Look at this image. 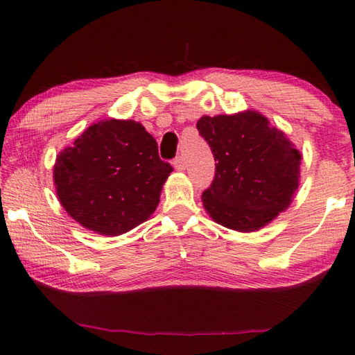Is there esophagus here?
Masks as SVG:
<instances>
[{"label":"esophagus","mask_w":355,"mask_h":355,"mask_svg":"<svg viewBox=\"0 0 355 355\" xmlns=\"http://www.w3.org/2000/svg\"><path fill=\"white\" fill-rule=\"evenodd\" d=\"M173 167H175L177 171H184L186 169V159H184V157L178 155L175 159H173Z\"/></svg>","instance_id":"1"}]
</instances>
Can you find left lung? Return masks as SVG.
Instances as JSON below:
<instances>
[{"label": "left lung", "instance_id": "left-lung-1", "mask_svg": "<svg viewBox=\"0 0 355 355\" xmlns=\"http://www.w3.org/2000/svg\"><path fill=\"white\" fill-rule=\"evenodd\" d=\"M200 137L216 161L205 209L223 227L250 233L284 211L298 189L301 155L256 112L203 116Z\"/></svg>", "mask_w": 355, "mask_h": 355}]
</instances>
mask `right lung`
I'll return each instance as SVG.
<instances>
[{
	"label": "right lung",
	"mask_w": 355,
	"mask_h": 355,
	"mask_svg": "<svg viewBox=\"0 0 355 355\" xmlns=\"http://www.w3.org/2000/svg\"><path fill=\"white\" fill-rule=\"evenodd\" d=\"M172 171L139 122L108 119L60 152L54 183L62 206L82 227L119 236L153 214Z\"/></svg>",
	"instance_id": "1"
}]
</instances>
